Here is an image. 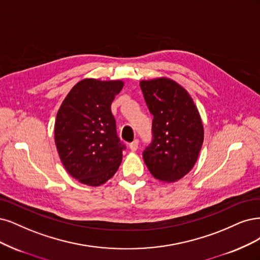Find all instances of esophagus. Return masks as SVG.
<instances>
[{"instance_id":"esophagus-1","label":"esophagus","mask_w":260,"mask_h":260,"mask_svg":"<svg viewBox=\"0 0 260 260\" xmlns=\"http://www.w3.org/2000/svg\"><path fill=\"white\" fill-rule=\"evenodd\" d=\"M129 147L132 151H137L139 148V140H134L132 143H130Z\"/></svg>"}]
</instances>
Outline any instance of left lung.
Segmentation results:
<instances>
[{
    "mask_svg": "<svg viewBox=\"0 0 260 260\" xmlns=\"http://www.w3.org/2000/svg\"><path fill=\"white\" fill-rule=\"evenodd\" d=\"M143 95L153 114V140L143 159L155 178L181 180L193 168L204 139L203 124L192 98L174 80H141Z\"/></svg>",
    "mask_w": 260,
    "mask_h": 260,
    "instance_id": "left-lung-1",
    "label": "left lung"
}]
</instances>
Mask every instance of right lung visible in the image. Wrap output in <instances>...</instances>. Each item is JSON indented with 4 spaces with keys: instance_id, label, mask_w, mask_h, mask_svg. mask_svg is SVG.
Listing matches in <instances>:
<instances>
[{
    "instance_id": "1",
    "label": "right lung",
    "mask_w": 260,
    "mask_h": 260,
    "mask_svg": "<svg viewBox=\"0 0 260 260\" xmlns=\"http://www.w3.org/2000/svg\"><path fill=\"white\" fill-rule=\"evenodd\" d=\"M122 80L86 78L66 96L57 113L55 142L71 176L88 186L104 184L117 171L123 144L111 111Z\"/></svg>"
}]
</instances>
